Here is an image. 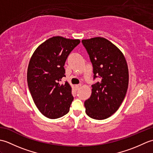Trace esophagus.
Returning a JSON list of instances; mask_svg holds the SVG:
<instances>
[{
  "label": "esophagus",
  "mask_w": 153,
  "mask_h": 153,
  "mask_svg": "<svg viewBox=\"0 0 153 153\" xmlns=\"http://www.w3.org/2000/svg\"><path fill=\"white\" fill-rule=\"evenodd\" d=\"M81 86H82V85H81V84H78V85H76V87L77 89H79V88H80Z\"/></svg>",
  "instance_id": "esophagus-1"
}]
</instances>
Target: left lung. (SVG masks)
<instances>
[{"label": "left lung", "mask_w": 153, "mask_h": 153, "mask_svg": "<svg viewBox=\"0 0 153 153\" xmlns=\"http://www.w3.org/2000/svg\"><path fill=\"white\" fill-rule=\"evenodd\" d=\"M93 66L92 93L84 103L90 118L105 120L121 105L128 87L129 72L125 57L111 42L102 37L82 40Z\"/></svg>", "instance_id": "obj_1"}]
</instances>
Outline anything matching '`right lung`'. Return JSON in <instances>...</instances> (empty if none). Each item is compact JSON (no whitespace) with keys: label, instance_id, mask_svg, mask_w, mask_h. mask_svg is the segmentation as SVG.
Returning a JSON list of instances; mask_svg holds the SVG:
<instances>
[{"label":"right lung","instance_id":"right-lung-1","mask_svg":"<svg viewBox=\"0 0 153 153\" xmlns=\"http://www.w3.org/2000/svg\"><path fill=\"white\" fill-rule=\"evenodd\" d=\"M79 39L57 36L38 47L31 56L27 80L30 92L39 110L47 118L56 119L66 115L74 100L71 87L65 77L64 64Z\"/></svg>","mask_w":153,"mask_h":153}]
</instances>
